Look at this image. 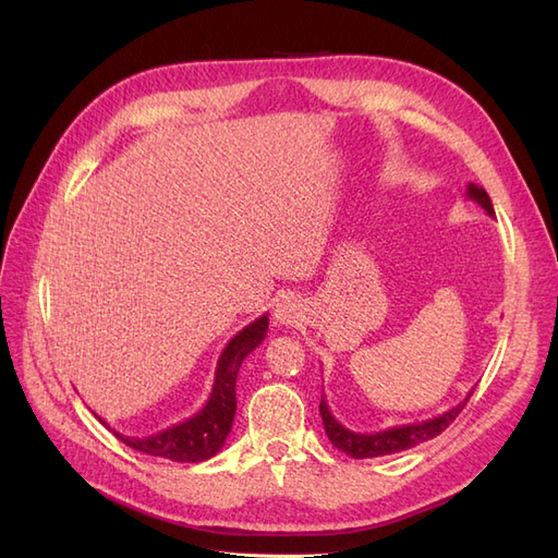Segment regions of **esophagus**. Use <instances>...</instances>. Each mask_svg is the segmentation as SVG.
<instances>
[{
	"instance_id": "esophagus-1",
	"label": "esophagus",
	"mask_w": 558,
	"mask_h": 558,
	"mask_svg": "<svg viewBox=\"0 0 558 558\" xmlns=\"http://www.w3.org/2000/svg\"><path fill=\"white\" fill-rule=\"evenodd\" d=\"M275 320L277 326H300L305 320V307L302 300L295 295H281L275 305Z\"/></svg>"
}]
</instances>
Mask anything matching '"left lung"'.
<instances>
[{
  "label": "left lung",
  "mask_w": 558,
  "mask_h": 558,
  "mask_svg": "<svg viewBox=\"0 0 558 558\" xmlns=\"http://www.w3.org/2000/svg\"><path fill=\"white\" fill-rule=\"evenodd\" d=\"M465 197L477 202V205L488 214V216H496L494 205H492V197L482 189L477 183H468V191ZM472 391L451 408L449 412L440 414V416H433L428 421H418V424H404V426H393V428H386L379 433H356V430H349L347 426H342L340 421H337L328 408L326 396H320V404H318V412L320 418H324V428L328 440L344 451L347 456H353V459H375V456H388V453H398L404 449H412L421 442H428L433 440L435 435H440L445 428H449L451 421L459 416L465 408V402L470 400Z\"/></svg>",
  "instance_id": "8db88e82"
}]
</instances>
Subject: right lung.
Segmentation results:
<instances>
[{"label": "right lung", "mask_w": 558, "mask_h": 558, "mask_svg": "<svg viewBox=\"0 0 558 558\" xmlns=\"http://www.w3.org/2000/svg\"><path fill=\"white\" fill-rule=\"evenodd\" d=\"M267 324L269 318L267 314H263L260 318L253 320V324L242 328L228 342L216 365V377H214L209 400L197 414L146 437H132V435L118 433L107 424V421H102L97 414L95 416L102 421V424L123 445L144 451L148 456H160V459L177 461V463H199V461L211 459V456H216L223 449L226 437L232 430L234 412H238L234 384H238L242 361L265 340Z\"/></svg>", "instance_id": "obj_1"}]
</instances>
